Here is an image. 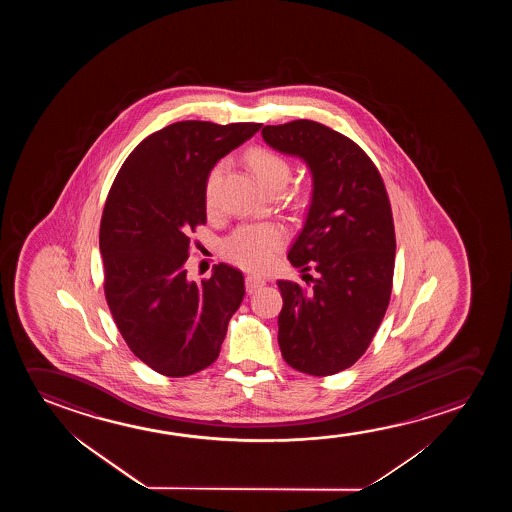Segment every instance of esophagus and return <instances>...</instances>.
<instances>
[{
	"mask_svg": "<svg viewBox=\"0 0 512 512\" xmlns=\"http://www.w3.org/2000/svg\"><path fill=\"white\" fill-rule=\"evenodd\" d=\"M264 285H266V280H264L260 274H248V276H246V290H248V294L257 292V290H260Z\"/></svg>",
	"mask_w": 512,
	"mask_h": 512,
	"instance_id": "obj_1",
	"label": "esophagus"
}]
</instances>
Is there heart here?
<instances>
[{
  "mask_svg": "<svg viewBox=\"0 0 512 512\" xmlns=\"http://www.w3.org/2000/svg\"><path fill=\"white\" fill-rule=\"evenodd\" d=\"M248 164L259 182L269 192L285 189L292 176V164L287 157L271 148L257 147L248 152ZM225 162H218L206 180V203L213 204L220 178L224 175ZM285 243V231L276 224L239 225L222 245V253L232 264L245 269H262L273 262L276 253Z\"/></svg>",
  "mask_w": 512,
  "mask_h": 512,
  "instance_id": "obj_1",
  "label": "heart"
}]
</instances>
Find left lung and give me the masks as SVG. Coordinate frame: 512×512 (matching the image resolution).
<instances>
[{
    "instance_id": "8db88e82",
    "label": "left lung",
    "mask_w": 512,
    "mask_h": 512,
    "mask_svg": "<svg viewBox=\"0 0 512 512\" xmlns=\"http://www.w3.org/2000/svg\"><path fill=\"white\" fill-rule=\"evenodd\" d=\"M262 138L297 155L313 175V199L288 252L304 283L278 281L281 355L295 371L348 369L376 336L392 295L395 229L385 183L348 136L315 120L266 126Z\"/></svg>"
}]
</instances>
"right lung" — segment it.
Returning a JSON list of instances; mask_svg holds the SVG:
<instances>
[{
  "mask_svg": "<svg viewBox=\"0 0 512 512\" xmlns=\"http://www.w3.org/2000/svg\"><path fill=\"white\" fill-rule=\"evenodd\" d=\"M262 124L183 120L150 134L122 164L99 229L105 297L129 350L169 378L213 364L245 297L239 269L187 280L190 234L206 224V180Z\"/></svg>",
  "mask_w": 512,
  "mask_h": 512,
  "instance_id": "right-lung-1",
  "label": "right lung"
}]
</instances>
